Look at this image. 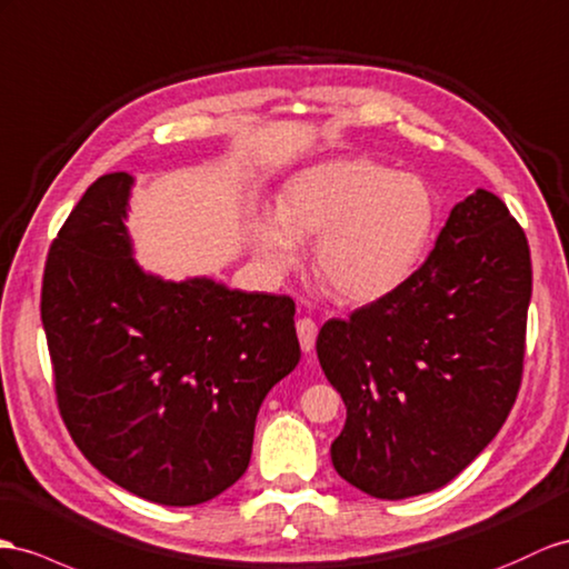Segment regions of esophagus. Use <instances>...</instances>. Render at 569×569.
I'll return each instance as SVG.
<instances>
[{
  "label": "esophagus",
  "instance_id": "obj_1",
  "mask_svg": "<svg viewBox=\"0 0 569 569\" xmlns=\"http://www.w3.org/2000/svg\"><path fill=\"white\" fill-rule=\"evenodd\" d=\"M296 329H298V339H300L302 351L305 353H312L315 341H317V325L312 322L310 317H302V319H298Z\"/></svg>",
  "mask_w": 569,
  "mask_h": 569
}]
</instances>
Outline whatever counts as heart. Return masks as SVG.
I'll return each instance as SVG.
<instances>
[{
    "label": "heart",
    "instance_id": "b5f03b06",
    "mask_svg": "<svg viewBox=\"0 0 569 569\" xmlns=\"http://www.w3.org/2000/svg\"><path fill=\"white\" fill-rule=\"evenodd\" d=\"M440 221L426 178L372 158H331L296 172L276 211L247 218V240L273 276L298 269L315 240V271L343 302L368 305L399 290L423 264Z\"/></svg>",
    "mask_w": 569,
    "mask_h": 569
}]
</instances>
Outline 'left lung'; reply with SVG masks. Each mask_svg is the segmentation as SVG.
Segmentation results:
<instances>
[{"mask_svg":"<svg viewBox=\"0 0 569 569\" xmlns=\"http://www.w3.org/2000/svg\"><path fill=\"white\" fill-rule=\"evenodd\" d=\"M529 300L527 236L476 189L409 281L319 329V366L346 403L337 473L380 500L457 478L512 411Z\"/></svg>","mask_w":569,"mask_h":569,"instance_id":"left-lung-1","label":"left lung"}]
</instances>
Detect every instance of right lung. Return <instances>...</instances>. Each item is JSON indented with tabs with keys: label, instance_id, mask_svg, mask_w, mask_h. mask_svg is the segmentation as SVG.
<instances>
[{
	"label": "right lung",
	"instance_id": "right-lung-1",
	"mask_svg": "<svg viewBox=\"0 0 569 569\" xmlns=\"http://www.w3.org/2000/svg\"><path fill=\"white\" fill-rule=\"evenodd\" d=\"M134 174L98 178L52 242L40 317L71 440L112 483L201 505L247 471L271 387L296 370V302L134 259Z\"/></svg>",
	"mask_w": 569,
	"mask_h": 569
}]
</instances>
